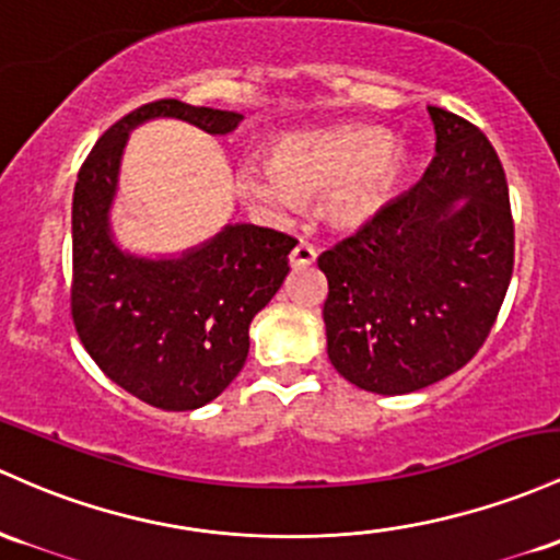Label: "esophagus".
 <instances>
[{
  "instance_id": "34e87169",
  "label": "esophagus",
  "mask_w": 560,
  "mask_h": 560,
  "mask_svg": "<svg viewBox=\"0 0 560 560\" xmlns=\"http://www.w3.org/2000/svg\"><path fill=\"white\" fill-rule=\"evenodd\" d=\"M313 262H316V249H313L311 244L300 242L298 247L292 249V255H290V266H292L294 270H300V268H311Z\"/></svg>"
}]
</instances>
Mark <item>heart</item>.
Returning <instances> with one entry per match:
<instances>
[{
	"instance_id": "1",
	"label": "heart",
	"mask_w": 560,
	"mask_h": 560,
	"mask_svg": "<svg viewBox=\"0 0 560 560\" xmlns=\"http://www.w3.org/2000/svg\"><path fill=\"white\" fill-rule=\"evenodd\" d=\"M407 143L380 127L303 130L276 140L270 156L238 164L244 199L268 214L294 210L300 196L324 195V220L340 231L374 223L398 199L411 175Z\"/></svg>"
}]
</instances>
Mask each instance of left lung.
<instances>
[{
	"mask_svg": "<svg viewBox=\"0 0 560 560\" xmlns=\"http://www.w3.org/2000/svg\"><path fill=\"white\" fill-rule=\"evenodd\" d=\"M435 159L420 183L318 268L331 366L359 388L401 396L476 355L513 276L505 170L487 135L428 106Z\"/></svg>",
	"mask_w": 560,
	"mask_h": 560,
	"instance_id": "obj_1",
	"label": "left lung"
}]
</instances>
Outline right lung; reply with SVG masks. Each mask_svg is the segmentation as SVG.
Segmentation results:
<instances>
[{
  "label": "right lung",
  "instance_id": "right-lung-1",
  "mask_svg": "<svg viewBox=\"0 0 560 560\" xmlns=\"http://www.w3.org/2000/svg\"><path fill=\"white\" fill-rule=\"evenodd\" d=\"M180 119L229 135L236 110L156 101L101 135L73 186L71 313L79 340L119 388L164 411L210 404L242 372L249 324L290 273L294 238L249 223L223 225L177 255H138L116 242L110 210L135 127Z\"/></svg>",
  "mask_w": 560,
  "mask_h": 560
}]
</instances>
